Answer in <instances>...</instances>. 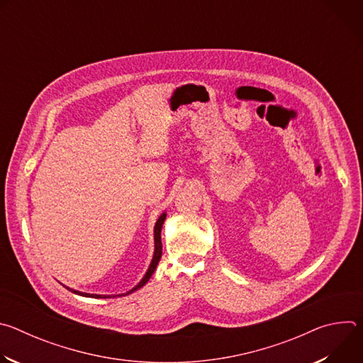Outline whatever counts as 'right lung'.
Segmentation results:
<instances>
[{
  "label": "right lung",
  "mask_w": 363,
  "mask_h": 363,
  "mask_svg": "<svg viewBox=\"0 0 363 363\" xmlns=\"http://www.w3.org/2000/svg\"><path fill=\"white\" fill-rule=\"evenodd\" d=\"M165 218H167V213L161 214V217L158 218L157 224H155V228H153V237H155V252H153V258H152V262H150V264H149V269H147L146 274L143 276V279H142V280H140V281H139V283H138L132 290H129L128 293H123V294H116V296H126V294H130V293H133V291L139 290L140 287H143V286L147 283V280H149V279H150V276L153 274L155 269H157V266H158V263H160V260H161V255H162L161 230H162V225H164ZM67 290L73 291L74 294L84 296V297H93V298H106V297H112V296H103V294H90V293H83V291L73 290V289H70V287H67ZM113 297H115V296H113Z\"/></svg>",
  "instance_id": "obj_1"
}]
</instances>
